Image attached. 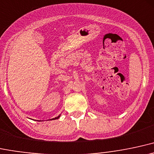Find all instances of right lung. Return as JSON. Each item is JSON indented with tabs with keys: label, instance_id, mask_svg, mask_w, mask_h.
<instances>
[{
	"label": "right lung",
	"instance_id": "obj_1",
	"mask_svg": "<svg viewBox=\"0 0 154 154\" xmlns=\"http://www.w3.org/2000/svg\"><path fill=\"white\" fill-rule=\"evenodd\" d=\"M60 116H58L57 117H55L54 119H51V120H54V119H57L60 118Z\"/></svg>",
	"mask_w": 154,
	"mask_h": 154
}]
</instances>
